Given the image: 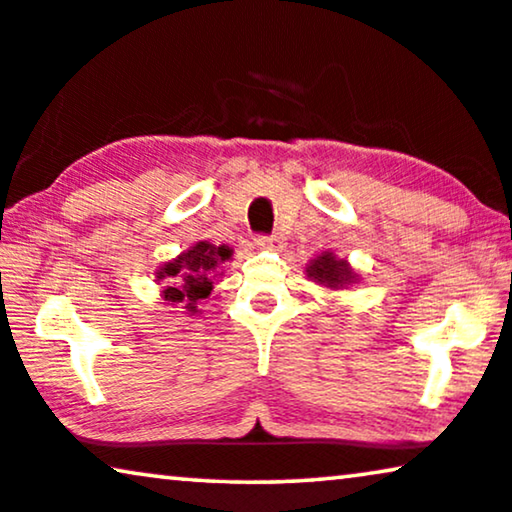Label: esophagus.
Returning a JSON list of instances; mask_svg holds the SVG:
<instances>
[{
	"mask_svg": "<svg viewBox=\"0 0 512 512\" xmlns=\"http://www.w3.org/2000/svg\"><path fill=\"white\" fill-rule=\"evenodd\" d=\"M255 243H257L259 248H276L278 243H280V236H276V234H269V236L259 234L257 239H255Z\"/></svg>",
	"mask_w": 512,
	"mask_h": 512,
	"instance_id": "esophagus-1",
	"label": "esophagus"
}]
</instances>
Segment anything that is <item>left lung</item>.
<instances>
[{"label": "left lung", "mask_w": 512, "mask_h": 512, "mask_svg": "<svg viewBox=\"0 0 512 512\" xmlns=\"http://www.w3.org/2000/svg\"><path fill=\"white\" fill-rule=\"evenodd\" d=\"M306 273L313 283L325 285L329 290H341L357 280V273L350 269V264L345 259H338L334 253H322L311 259Z\"/></svg>", "instance_id": "1"}]
</instances>
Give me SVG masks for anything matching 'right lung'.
Returning a JSON list of instances; mask_svg holds the SVG:
<instances>
[{"label":"right lung","mask_w":512,"mask_h":512,"mask_svg":"<svg viewBox=\"0 0 512 512\" xmlns=\"http://www.w3.org/2000/svg\"><path fill=\"white\" fill-rule=\"evenodd\" d=\"M229 257L232 250L227 246H213L208 241L194 243L157 271V278L167 283L162 290L164 301H171V306L181 304L187 313H199V301L211 294L215 278L222 276L220 264Z\"/></svg>","instance_id":"1"}]
</instances>
